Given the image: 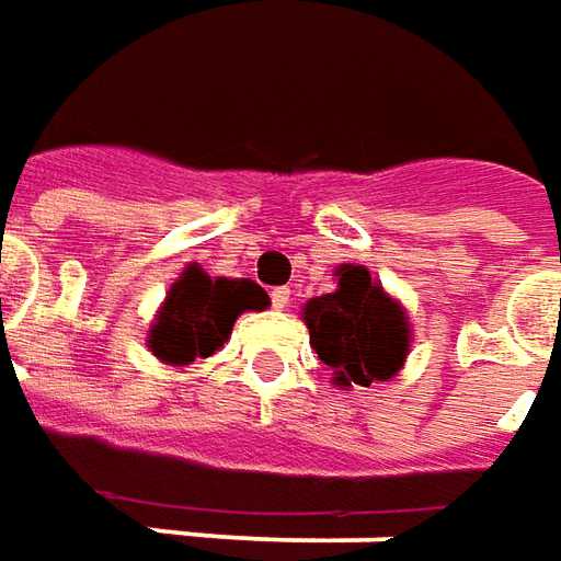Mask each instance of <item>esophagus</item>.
Listing matches in <instances>:
<instances>
[{"label": "esophagus", "mask_w": 561, "mask_h": 561, "mask_svg": "<svg viewBox=\"0 0 561 561\" xmlns=\"http://www.w3.org/2000/svg\"><path fill=\"white\" fill-rule=\"evenodd\" d=\"M270 300H273V310H288V304H291V288H273V291H270Z\"/></svg>", "instance_id": "esophagus-1"}]
</instances>
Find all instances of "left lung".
Listing matches in <instances>:
<instances>
[{
  "label": "left lung",
  "mask_w": 561,
  "mask_h": 561,
  "mask_svg": "<svg viewBox=\"0 0 561 561\" xmlns=\"http://www.w3.org/2000/svg\"><path fill=\"white\" fill-rule=\"evenodd\" d=\"M337 276V291L312 297L304 307L310 344L334 371L337 387H371L402 368L409 322L365 266L344 264Z\"/></svg>",
  "instance_id": "obj_1"
}]
</instances>
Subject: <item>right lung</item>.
<instances>
[{"mask_svg":"<svg viewBox=\"0 0 561 561\" xmlns=\"http://www.w3.org/2000/svg\"><path fill=\"white\" fill-rule=\"evenodd\" d=\"M266 291L251 279H211L199 266H186L171 285L169 300L150 329V350L169 365L208 359L230 337L239 312L264 310Z\"/></svg>","mask_w":561,"mask_h":561,"instance_id":"right-lung-1","label":"right lung"}]
</instances>
